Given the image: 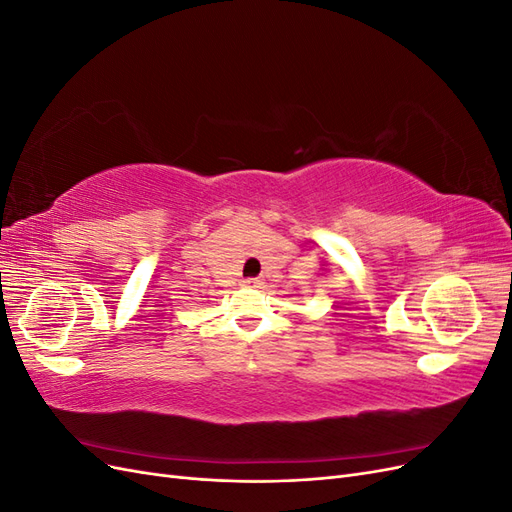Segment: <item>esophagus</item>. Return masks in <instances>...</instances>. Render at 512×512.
I'll use <instances>...</instances> for the list:
<instances>
[{"label": "esophagus", "mask_w": 512, "mask_h": 512, "mask_svg": "<svg viewBox=\"0 0 512 512\" xmlns=\"http://www.w3.org/2000/svg\"><path fill=\"white\" fill-rule=\"evenodd\" d=\"M243 284H245L247 288H258L262 282L258 280V277H247V280H243Z\"/></svg>", "instance_id": "1"}]
</instances>
